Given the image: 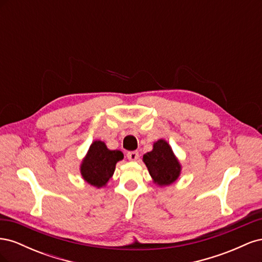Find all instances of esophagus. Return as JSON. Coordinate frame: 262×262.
I'll list each match as a JSON object with an SVG mask.
<instances>
[{"mask_svg": "<svg viewBox=\"0 0 262 262\" xmlns=\"http://www.w3.org/2000/svg\"><path fill=\"white\" fill-rule=\"evenodd\" d=\"M126 157H128L129 161H138L139 160V152H138V150H132V152H128V154H126Z\"/></svg>", "mask_w": 262, "mask_h": 262, "instance_id": "obj_1", "label": "esophagus"}]
</instances>
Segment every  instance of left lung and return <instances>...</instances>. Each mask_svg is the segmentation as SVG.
Here are the masks:
<instances>
[{
    "instance_id": "1",
    "label": "left lung",
    "mask_w": 262,
    "mask_h": 262,
    "mask_svg": "<svg viewBox=\"0 0 262 262\" xmlns=\"http://www.w3.org/2000/svg\"><path fill=\"white\" fill-rule=\"evenodd\" d=\"M143 162L153 181L161 187L171 185L180 175L181 166L165 140L155 142L153 149L143 155Z\"/></svg>"
}]
</instances>
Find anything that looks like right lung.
I'll return each instance as SVG.
<instances>
[{
    "label": "right lung",
    "mask_w": 262,
    "mask_h": 262,
    "mask_svg": "<svg viewBox=\"0 0 262 262\" xmlns=\"http://www.w3.org/2000/svg\"><path fill=\"white\" fill-rule=\"evenodd\" d=\"M122 158L121 150H112L102 141H94L81 164V175L90 185L104 187L113 177L116 164Z\"/></svg>",
    "instance_id": "right-lung-1"
}]
</instances>
